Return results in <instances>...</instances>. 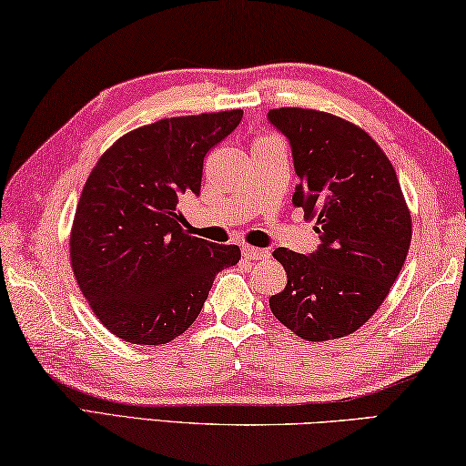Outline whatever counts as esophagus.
Wrapping results in <instances>:
<instances>
[{"label": "esophagus", "instance_id": "esophagus-1", "mask_svg": "<svg viewBox=\"0 0 466 466\" xmlns=\"http://www.w3.org/2000/svg\"><path fill=\"white\" fill-rule=\"evenodd\" d=\"M242 257L248 260H262L268 257V252L262 248H255V247H242Z\"/></svg>", "mask_w": 466, "mask_h": 466}]
</instances>
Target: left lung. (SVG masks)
I'll return each mask as SVG.
<instances>
[{"instance_id": "obj_1", "label": "left lung", "mask_w": 466, "mask_h": 466, "mask_svg": "<svg viewBox=\"0 0 466 466\" xmlns=\"http://www.w3.org/2000/svg\"><path fill=\"white\" fill-rule=\"evenodd\" d=\"M268 122L291 145L293 204L316 218L311 255L277 248L287 273L268 299L273 316L303 340L349 336L375 314L405 262L411 216L391 160L342 117L303 107L270 109Z\"/></svg>"}]
</instances>
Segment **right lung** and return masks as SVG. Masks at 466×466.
<instances>
[{
    "mask_svg": "<svg viewBox=\"0 0 466 466\" xmlns=\"http://www.w3.org/2000/svg\"><path fill=\"white\" fill-rule=\"evenodd\" d=\"M242 109L167 117L117 138L87 177L71 228V267L93 314L140 346L167 344L198 319L236 244L183 230L179 199L199 196L204 158Z\"/></svg>",
    "mask_w": 466,
    "mask_h": 466,
    "instance_id": "add662e5",
    "label": "right lung"
}]
</instances>
